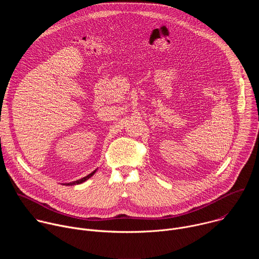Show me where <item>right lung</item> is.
<instances>
[{
	"label": "right lung",
	"mask_w": 259,
	"mask_h": 259,
	"mask_svg": "<svg viewBox=\"0 0 259 259\" xmlns=\"http://www.w3.org/2000/svg\"><path fill=\"white\" fill-rule=\"evenodd\" d=\"M96 171H97V169H95L93 172H91V173L88 174L87 176H85V177H83V178H81V179H79V180H77V181H71V182H68V183H63V186H75V184H80V183H82V182H85V181L88 180L90 177H92Z\"/></svg>",
	"instance_id": "add662e5"
}]
</instances>
